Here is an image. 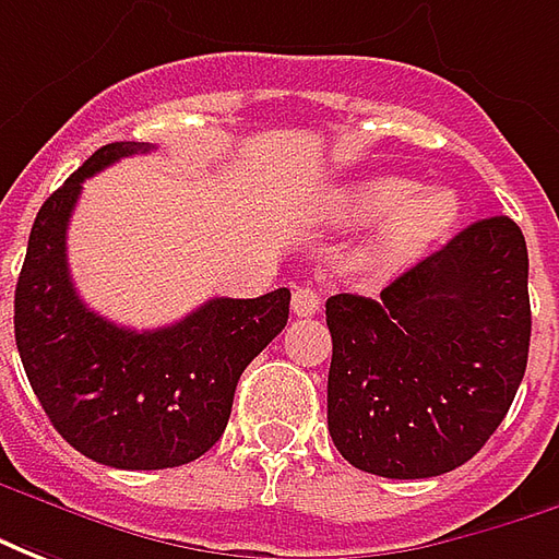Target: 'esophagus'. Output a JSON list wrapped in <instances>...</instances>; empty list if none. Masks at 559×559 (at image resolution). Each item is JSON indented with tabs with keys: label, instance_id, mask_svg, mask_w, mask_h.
I'll list each match as a JSON object with an SVG mask.
<instances>
[{
	"label": "esophagus",
	"instance_id": "34e87169",
	"mask_svg": "<svg viewBox=\"0 0 559 559\" xmlns=\"http://www.w3.org/2000/svg\"><path fill=\"white\" fill-rule=\"evenodd\" d=\"M322 307V295L316 292L312 286H300L295 288V295H292V310L295 316H316Z\"/></svg>",
	"mask_w": 559,
	"mask_h": 559
}]
</instances>
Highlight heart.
I'll return each instance as SVG.
<instances>
[{"mask_svg":"<svg viewBox=\"0 0 559 559\" xmlns=\"http://www.w3.org/2000/svg\"><path fill=\"white\" fill-rule=\"evenodd\" d=\"M328 213L343 225L376 223L388 215L361 252V267L394 273L413 264L437 237L449 231L457 216V198L445 189L418 192V183L406 177H370L334 192Z\"/></svg>","mask_w":559,"mask_h":559,"instance_id":"obj_1","label":"heart"}]
</instances>
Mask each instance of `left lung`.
Masks as SVG:
<instances>
[{"instance_id": "1", "label": "left lung", "mask_w": 559, "mask_h": 559, "mask_svg": "<svg viewBox=\"0 0 559 559\" xmlns=\"http://www.w3.org/2000/svg\"><path fill=\"white\" fill-rule=\"evenodd\" d=\"M526 243L509 216L466 225L382 288L334 295L328 430L364 473L430 478L509 413L530 352Z\"/></svg>"}]
</instances>
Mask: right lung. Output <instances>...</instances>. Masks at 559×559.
<instances>
[{
  "mask_svg": "<svg viewBox=\"0 0 559 559\" xmlns=\"http://www.w3.org/2000/svg\"><path fill=\"white\" fill-rule=\"evenodd\" d=\"M150 146L96 150L47 198L14 292V340L35 397L59 437L117 469H168L223 437L247 364L288 322V288L213 298L156 331L102 319L71 283L66 231L83 180Z\"/></svg>",
  "mask_w": 559,
  "mask_h": 559,
  "instance_id": "add662e5",
  "label": "right lung"
}]
</instances>
